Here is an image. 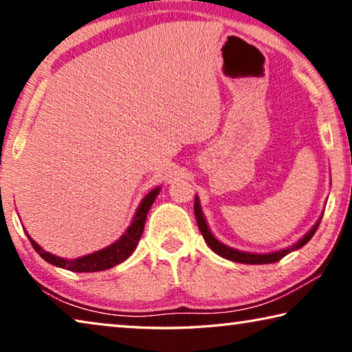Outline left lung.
<instances>
[{
  "mask_svg": "<svg viewBox=\"0 0 352 352\" xmlns=\"http://www.w3.org/2000/svg\"><path fill=\"white\" fill-rule=\"evenodd\" d=\"M194 212H195V219H197L199 228L201 231V236H204V239L208 243V247H210L214 253L222 256V258L233 261V262H239V264H272V262H278L279 259H283L284 256H287L289 253L295 252V250L301 248V247H305L306 243L312 239V236L315 234V231H317L318 225L321 222V217H323V214H321V217L317 220V222H315L312 228L309 230L300 241L295 242L294 245L283 248V250H276V252H270V253H250V252H242V250H237L233 247H228L226 243L220 242L217 237L211 233L210 226H208V222L205 219V214H204V211H201L200 200L197 195H195V201H194Z\"/></svg>",
  "mask_w": 352,
  "mask_h": 352,
  "instance_id": "8db88e82",
  "label": "left lung"
}]
</instances>
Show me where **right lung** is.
<instances>
[{"mask_svg": "<svg viewBox=\"0 0 352 352\" xmlns=\"http://www.w3.org/2000/svg\"><path fill=\"white\" fill-rule=\"evenodd\" d=\"M160 190H162V188L157 186L155 189H152L144 199L141 200L140 206L136 208V212L132 219V223L127 226L126 233L119 237L116 242H113L109 247L98 250V252H94V253L80 256V258L67 259V258H60V256L52 254L41 248L28 233L26 234L29 237V241H31L35 252H37L46 262H50V264L56 265V267H60V269H67V270L77 272V273L102 272L107 269H111V267H115L126 261L129 256L135 252V248H136V245H138V242L141 239L142 230H144L147 212H148V210H151V206L155 201V199H157V195L160 194Z\"/></svg>", "mask_w": 352, "mask_h": 352, "instance_id": "1", "label": "right lung"}]
</instances>
